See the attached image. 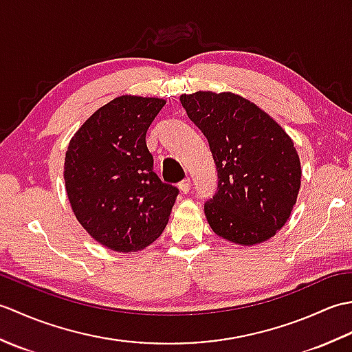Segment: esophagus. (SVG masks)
Listing matches in <instances>:
<instances>
[{
	"mask_svg": "<svg viewBox=\"0 0 352 352\" xmlns=\"http://www.w3.org/2000/svg\"><path fill=\"white\" fill-rule=\"evenodd\" d=\"M190 186H192L190 178H184L183 182L178 183V189H180L183 193H188L190 190Z\"/></svg>",
	"mask_w": 352,
	"mask_h": 352,
	"instance_id": "34e87169",
	"label": "esophagus"
}]
</instances>
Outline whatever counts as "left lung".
I'll return each mask as SVG.
<instances>
[{"label": "left lung", "instance_id": "8db88e82", "mask_svg": "<svg viewBox=\"0 0 352 352\" xmlns=\"http://www.w3.org/2000/svg\"><path fill=\"white\" fill-rule=\"evenodd\" d=\"M180 101L218 169V189L204 204L212 230L245 246L275 236L301 186L300 157L287 133L241 95L199 91Z\"/></svg>", "mask_w": 352, "mask_h": 352}]
</instances>
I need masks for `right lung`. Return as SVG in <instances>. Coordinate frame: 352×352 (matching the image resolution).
Wrapping results in <instances>:
<instances>
[{"label":"right lung","instance_id":"1","mask_svg":"<svg viewBox=\"0 0 352 352\" xmlns=\"http://www.w3.org/2000/svg\"><path fill=\"white\" fill-rule=\"evenodd\" d=\"M166 104L122 95L80 126L65 157L74 214L96 242L119 252L145 248L169 221L178 189L153 170L146 131Z\"/></svg>","mask_w":352,"mask_h":352}]
</instances>
